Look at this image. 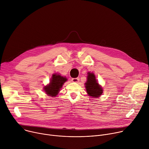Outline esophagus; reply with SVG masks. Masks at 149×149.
<instances>
[{"instance_id": "1", "label": "esophagus", "mask_w": 149, "mask_h": 149, "mask_svg": "<svg viewBox=\"0 0 149 149\" xmlns=\"http://www.w3.org/2000/svg\"><path fill=\"white\" fill-rule=\"evenodd\" d=\"M79 81V78H74L72 79V81L74 83H78Z\"/></svg>"}]
</instances>
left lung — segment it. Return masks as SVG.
<instances>
[{"instance_id": "obj_1", "label": "left lung", "mask_w": 149, "mask_h": 149, "mask_svg": "<svg viewBox=\"0 0 149 149\" xmlns=\"http://www.w3.org/2000/svg\"><path fill=\"white\" fill-rule=\"evenodd\" d=\"M87 81L85 88L88 96L93 98H98L102 94L103 90L100 85L96 78V75L93 72L87 73Z\"/></svg>"}]
</instances>
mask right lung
I'll list each match as a JSON object with an SVG mask.
<instances>
[{
    "label": "right lung",
    "mask_w": 149,
    "mask_h": 149,
    "mask_svg": "<svg viewBox=\"0 0 149 149\" xmlns=\"http://www.w3.org/2000/svg\"><path fill=\"white\" fill-rule=\"evenodd\" d=\"M67 80L66 77L62 76L58 73L53 74L49 83L44 86L43 90L49 96L56 97L61 91L63 84L67 81Z\"/></svg>",
    "instance_id": "add662e5"
}]
</instances>
